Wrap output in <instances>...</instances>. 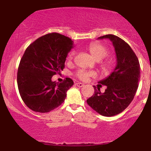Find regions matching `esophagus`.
I'll use <instances>...</instances> for the list:
<instances>
[{"label": "esophagus", "mask_w": 151, "mask_h": 151, "mask_svg": "<svg viewBox=\"0 0 151 151\" xmlns=\"http://www.w3.org/2000/svg\"><path fill=\"white\" fill-rule=\"evenodd\" d=\"M76 85H77L78 87H82V86H84V84L81 83V82H78V83H76Z\"/></svg>", "instance_id": "esophagus-1"}]
</instances>
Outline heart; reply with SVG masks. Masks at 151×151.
<instances>
[{
    "instance_id": "heart-1",
    "label": "heart",
    "mask_w": 151,
    "mask_h": 151,
    "mask_svg": "<svg viewBox=\"0 0 151 151\" xmlns=\"http://www.w3.org/2000/svg\"><path fill=\"white\" fill-rule=\"evenodd\" d=\"M87 47L91 55L98 60L104 58L109 54V50L106 46H104L100 42H98L90 43ZM74 55H75V51H72L68 56V60H71L74 58ZM111 67L112 63L110 60H105L102 62V68L104 72H106L109 71L111 69ZM76 76L82 81H86L89 77H95L96 72L94 71H87V70L81 69L76 72Z\"/></svg>"
}]
</instances>
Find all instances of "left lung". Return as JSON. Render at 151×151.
I'll return each mask as SVG.
<instances>
[{
  "label": "left lung",
  "mask_w": 151,
  "mask_h": 151,
  "mask_svg": "<svg viewBox=\"0 0 151 151\" xmlns=\"http://www.w3.org/2000/svg\"><path fill=\"white\" fill-rule=\"evenodd\" d=\"M109 39L115 48L117 65L112 73L98 82L106 86L104 93L94 87L93 96L87 104L104 116H113L121 113L130 104L139 86L140 65L138 58L128 44L111 34L101 36L98 39Z\"/></svg>",
  "instance_id": "obj_1"
}]
</instances>
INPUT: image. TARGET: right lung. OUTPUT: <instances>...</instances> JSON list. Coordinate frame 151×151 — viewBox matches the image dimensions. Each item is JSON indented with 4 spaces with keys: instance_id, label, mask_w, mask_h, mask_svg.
<instances>
[{
    "instance_id": "1",
    "label": "right lung",
    "mask_w": 151,
    "mask_h": 151,
    "mask_svg": "<svg viewBox=\"0 0 151 151\" xmlns=\"http://www.w3.org/2000/svg\"><path fill=\"white\" fill-rule=\"evenodd\" d=\"M73 47L68 37L51 33L37 38L26 48L17 72V85L22 100L31 110L47 113L60 105L74 84L67 77L52 81L65 68L68 53Z\"/></svg>"
}]
</instances>
